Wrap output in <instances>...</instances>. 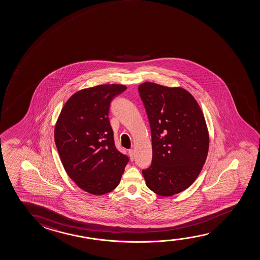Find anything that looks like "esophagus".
I'll return each instance as SVG.
<instances>
[{
	"label": "esophagus",
	"instance_id": "esophagus-1",
	"mask_svg": "<svg viewBox=\"0 0 260 260\" xmlns=\"http://www.w3.org/2000/svg\"><path fill=\"white\" fill-rule=\"evenodd\" d=\"M128 154H129L131 159L133 160V159H134V150H133V149H129V150H128Z\"/></svg>",
	"mask_w": 260,
	"mask_h": 260
}]
</instances>
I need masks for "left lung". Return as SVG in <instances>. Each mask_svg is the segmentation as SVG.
<instances>
[{
    "label": "left lung",
    "instance_id": "8db88e82",
    "mask_svg": "<svg viewBox=\"0 0 260 260\" xmlns=\"http://www.w3.org/2000/svg\"><path fill=\"white\" fill-rule=\"evenodd\" d=\"M139 92L150 124L153 150L150 167L142 173L152 191L173 196L194 182L206 162V120L196 99L182 87L145 82Z\"/></svg>",
    "mask_w": 260,
    "mask_h": 260
}]
</instances>
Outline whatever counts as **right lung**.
Returning <instances> with one entry per match:
<instances>
[{"label": "right lung", "mask_w": 260, "mask_h": 260, "mask_svg": "<svg viewBox=\"0 0 260 260\" xmlns=\"http://www.w3.org/2000/svg\"><path fill=\"white\" fill-rule=\"evenodd\" d=\"M124 85L107 84L76 92L65 103L54 128V141L69 177L93 195L113 191L128 157L117 150L109 107Z\"/></svg>", "instance_id": "1"}]
</instances>
